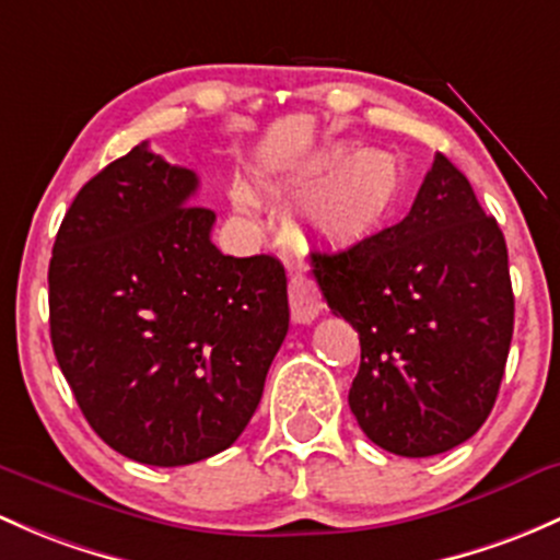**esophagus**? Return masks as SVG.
Returning <instances> with one entry per match:
<instances>
[{
	"label": "esophagus",
	"instance_id": "esophagus-1",
	"mask_svg": "<svg viewBox=\"0 0 560 560\" xmlns=\"http://www.w3.org/2000/svg\"><path fill=\"white\" fill-rule=\"evenodd\" d=\"M290 311L292 322H298V325H308V322H314L322 314L319 287L300 268L290 270Z\"/></svg>",
	"mask_w": 560,
	"mask_h": 560
}]
</instances>
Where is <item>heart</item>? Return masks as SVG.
Here are the masks:
<instances>
[{
	"label": "heart",
	"instance_id": "heart-1",
	"mask_svg": "<svg viewBox=\"0 0 560 560\" xmlns=\"http://www.w3.org/2000/svg\"><path fill=\"white\" fill-rule=\"evenodd\" d=\"M311 225L332 238H354L373 231L394 209L402 192V168L397 158L381 150H362L351 155L346 147H329L287 179L276 182L279 196H308ZM233 203L241 211L255 209V198L246 187H235Z\"/></svg>",
	"mask_w": 560,
	"mask_h": 560
}]
</instances>
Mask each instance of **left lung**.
<instances>
[{"instance_id":"obj_1","label":"left lung","mask_w":560,"mask_h":560,"mask_svg":"<svg viewBox=\"0 0 560 560\" xmlns=\"http://www.w3.org/2000/svg\"><path fill=\"white\" fill-rule=\"evenodd\" d=\"M314 276L359 332L349 405L375 445L423 458L478 432L508 364L515 298L504 235L448 158L434 155L402 222L314 255Z\"/></svg>"}]
</instances>
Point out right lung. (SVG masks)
Here are the masks:
<instances>
[{
    "label": "right lung",
    "mask_w": 560,
    "mask_h": 560,
    "mask_svg": "<svg viewBox=\"0 0 560 560\" xmlns=\"http://www.w3.org/2000/svg\"><path fill=\"white\" fill-rule=\"evenodd\" d=\"M198 176L133 147L78 192L52 244L50 340L93 432L182 467L231 448L290 329L284 265L211 244Z\"/></svg>",
    "instance_id": "add662e5"
}]
</instances>
